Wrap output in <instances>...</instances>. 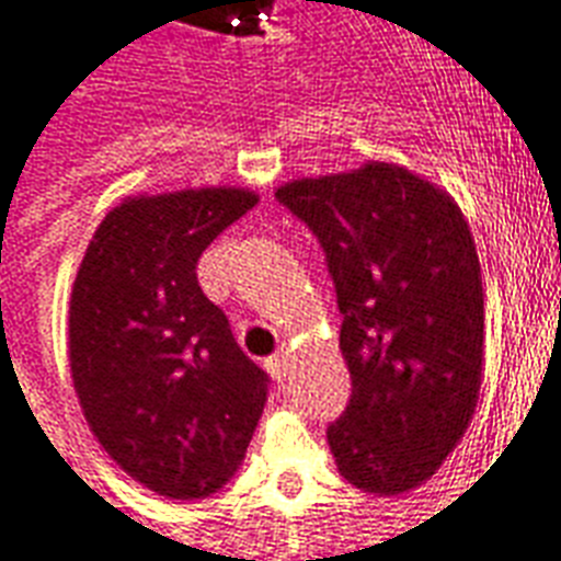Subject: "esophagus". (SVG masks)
<instances>
[{
    "mask_svg": "<svg viewBox=\"0 0 561 561\" xmlns=\"http://www.w3.org/2000/svg\"><path fill=\"white\" fill-rule=\"evenodd\" d=\"M265 370H268V374L275 376L277 382H280V379L286 376V353L268 355V358H265Z\"/></svg>",
    "mask_w": 561,
    "mask_h": 561,
    "instance_id": "esophagus-1",
    "label": "esophagus"
}]
</instances>
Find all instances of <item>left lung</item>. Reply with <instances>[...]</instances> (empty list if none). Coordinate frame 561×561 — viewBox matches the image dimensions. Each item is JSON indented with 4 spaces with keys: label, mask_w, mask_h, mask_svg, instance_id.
<instances>
[{
    "label": "left lung",
    "mask_w": 561,
    "mask_h": 561,
    "mask_svg": "<svg viewBox=\"0 0 561 561\" xmlns=\"http://www.w3.org/2000/svg\"><path fill=\"white\" fill-rule=\"evenodd\" d=\"M275 196L317 236L337 293L353 379L325 431L337 469L379 496L419 488L460 443L481 391L472 232L451 196L394 163L298 179Z\"/></svg>",
    "instance_id": "1"
}]
</instances>
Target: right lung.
Here are the masks:
<instances>
[{
    "mask_svg": "<svg viewBox=\"0 0 561 561\" xmlns=\"http://www.w3.org/2000/svg\"><path fill=\"white\" fill-rule=\"evenodd\" d=\"M253 206L256 194L239 187L125 199L73 280L68 353L85 421L161 496L224 488L272 388L196 280L203 251Z\"/></svg>",
    "mask_w": 561,
    "mask_h": 561,
    "instance_id": "1",
    "label": "right lung"
}]
</instances>
